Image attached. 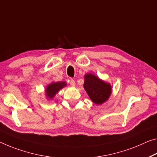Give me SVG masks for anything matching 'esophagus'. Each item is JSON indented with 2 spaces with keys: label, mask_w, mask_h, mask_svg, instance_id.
<instances>
[{
  "label": "esophagus",
  "mask_w": 157,
  "mask_h": 157,
  "mask_svg": "<svg viewBox=\"0 0 157 157\" xmlns=\"http://www.w3.org/2000/svg\"><path fill=\"white\" fill-rule=\"evenodd\" d=\"M69 83H70V85L71 86H75V85H76V82H75V81L74 80V79H70V82H69Z\"/></svg>",
  "instance_id": "esophagus-1"
}]
</instances>
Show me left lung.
<instances>
[{"mask_svg": "<svg viewBox=\"0 0 157 157\" xmlns=\"http://www.w3.org/2000/svg\"><path fill=\"white\" fill-rule=\"evenodd\" d=\"M84 88L91 100L98 105H101L107 100L112 93V88L109 83L91 74L85 76Z\"/></svg>", "mask_w": 157, "mask_h": 157, "instance_id": "obj_1", "label": "left lung"}]
</instances>
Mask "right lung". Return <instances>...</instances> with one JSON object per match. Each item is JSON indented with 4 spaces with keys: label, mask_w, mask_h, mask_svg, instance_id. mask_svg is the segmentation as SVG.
Listing matches in <instances>:
<instances>
[{
    "label": "right lung",
    "mask_w": 157,
    "mask_h": 157,
    "mask_svg": "<svg viewBox=\"0 0 157 157\" xmlns=\"http://www.w3.org/2000/svg\"><path fill=\"white\" fill-rule=\"evenodd\" d=\"M66 86L65 82H56V83H52L48 86L46 88V95L47 97L49 98H52L58 91L62 88Z\"/></svg>",
    "instance_id": "add662e5"
}]
</instances>
